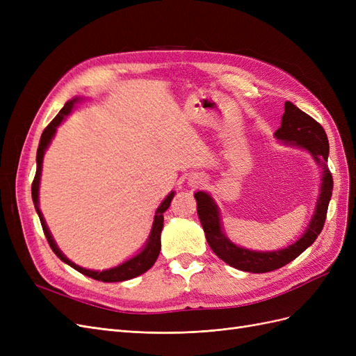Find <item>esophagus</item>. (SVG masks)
Instances as JSON below:
<instances>
[{"label":"esophagus","mask_w":356,"mask_h":356,"mask_svg":"<svg viewBox=\"0 0 356 356\" xmlns=\"http://www.w3.org/2000/svg\"><path fill=\"white\" fill-rule=\"evenodd\" d=\"M197 182H199V181H196V184H197Z\"/></svg>","instance_id":"esophagus-1"}]
</instances>
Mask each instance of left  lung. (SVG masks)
Wrapping results in <instances>:
<instances>
[{
  "label": "left lung",
  "instance_id": "left-lung-1",
  "mask_svg": "<svg viewBox=\"0 0 356 356\" xmlns=\"http://www.w3.org/2000/svg\"><path fill=\"white\" fill-rule=\"evenodd\" d=\"M275 136L279 141H282L288 145L307 149L312 157L315 159L316 163L324 169L315 213L314 217H312L305 234L301 236L297 242L284 248V250L270 252L251 251L234 245L233 242H230L227 236L222 233L217 203L213 202V199L208 193H195V199L197 203V215L211 250L217 254V257H220L224 263L238 268V270L251 273H266L276 270L279 267H284L285 264L296 260L301 252L306 251L307 248L316 241L327 218L328 203L332 195V177L330 169L327 168L330 145L324 127H322L316 120H314L310 115H307L305 111L297 108L293 102L288 101L285 102V113L282 115L281 127L275 132Z\"/></svg>",
  "mask_w": 356,
  "mask_h": 356
}]
</instances>
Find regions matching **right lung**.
I'll list each match as a JSON object with an SVG mask.
<instances>
[{
    "mask_svg": "<svg viewBox=\"0 0 356 356\" xmlns=\"http://www.w3.org/2000/svg\"><path fill=\"white\" fill-rule=\"evenodd\" d=\"M80 99L79 98H74L71 101H68L65 105H63V108L59 111V114L53 118V120L49 123V126L44 129V132H42L41 135V139H40V144H38V149H37V172H35V177H34V181H32V187H31V191H32V200H34V207H35V211L38 213L40 217V221H41V227H42V232H44L46 238H47V242L51 248V251L55 252L60 260L63 263H67L68 266H71L72 268H75V270L89 276L92 279H96V281H102V282H122V281H127V279H132V277H136L139 275L145 273L148 268H152L153 264L156 263L157 257L160 254V233H161V229H163V212L170 207V202L172 199H174L175 193L172 191L168 195V197L161 202L160 207L157 208L156 211V215H154V222H153V229H152V233H149V238L144 246V250L136 254L135 257H132L131 260H127L124 263H122L120 266H115L113 268H106V270H89V268H84V267H80L77 264H74L71 260H68V258L62 254V251L58 248L56 242L53 241L51 238V233L49 232V227L47 224L44 221V217H42V213L40 211V207H38V188H40V177H41V168H42V157H44V153L46 149L51 141V138L55 136L56 134V127L62 123L63 118H65L71 110L74 108V105L77 104Z\"/></svg>",
    "mask_w": 356,
    "mask_h": 356,
    "instance_id": "obj_1",
    "label": "right lung"
}]
</instances>
